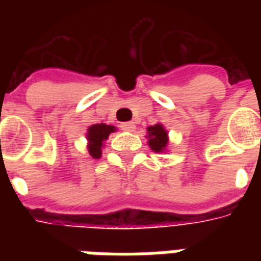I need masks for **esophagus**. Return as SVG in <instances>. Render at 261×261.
I'll use <instances>...</instances> for the list:
<instances>
[{"label":"esophagus","mask_w":261,"mask_h":261,"mask_svg":"<svg viewBox=\"0 0 261 261\" xmlns=\"http://www.w3.org/2000/svg\"><path fill=\"white\" fill-rule=\"evenodd\" d=\"M120 127H121V130H124V131H134V128H136L134 123H131V121L121 123V124H120Z\"/></svg>","instance_id":"1"}]
</instances>
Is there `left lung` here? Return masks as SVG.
Instances as JSON below:
<instances>
[{
    "instance_id": "8db88e82",
    "label": "left lung",
    "mask_w": 261,
    "mask_h": 261,
    "mask_svg": "<svg viewBox=\"0 0 261 261\" xmlns=\"http://www.w3.org/2000/svg\"><path fill=\"white\" fill-rule=\"evenodd\" d=\"M148 131V145L152 149L153 152H164L168 147V131L165 130V127L161 123L155 125H149L147 128Z\"/></svg>"
}]
</instances>
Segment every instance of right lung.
Here are the masks:
<instances>
[{"label":"right lung","instance_id":"1","mask_svg":"<svg viewBox=\"0 0 261 261\" xmlns=\"http://www.w3.org/2000/svg\"><path fill=\"white\" fill-rule=\"evenodd\" d=\"M116 127L114 125H108L105 123L100 124H93L88 128L86 133V140H88V151L91 153L92 158L99 159L102 156L103 142L108 140L110 133H114Z\"/></svg>","mask_w":261,"mask_h":261}]
</instances>
